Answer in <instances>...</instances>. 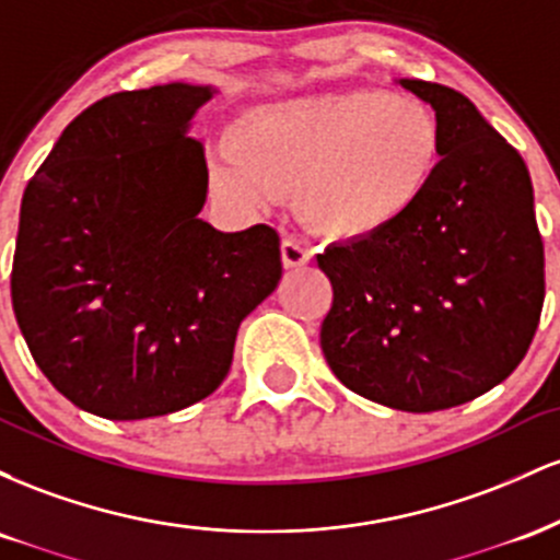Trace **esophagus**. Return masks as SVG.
Here are the masks:
<instances>
[{"mask_svg": "<svg viewBox=\"0 0 560 560\" xmlns=\"http://www.w3.org/2000/svg\"><path fill=\"white\" fill-rule=\"evenodd\" d=\"M281 260H284V268H302L311 260V253L302 247V242L284 240L281 242Z\"/></svg>", "mask_w": 560, "mask_h": 560, "instance_id": "obj_1", "label": "esophagus"}]
</instances>
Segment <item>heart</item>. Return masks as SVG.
I'll return each mask as SVG.
<instances>
[{
    "label": "heart",
    "mask_w": 560,
    "mask_h": 560,
    "mask_svg": "<svg viewBox=\"0 0 560 560\" xmlns=\"http://www.w3.org/2000/svg\"><path fill=\"white\" fill-rule=\"evenodd\" d=\"M442 160V126L427 102L376 89L320 92L249 107L218 147L213 178L253 210L292 191L313 234L361 242L408 218Z\"/></svg>",
    "instance_id": "heart-1"
}]
</instances>
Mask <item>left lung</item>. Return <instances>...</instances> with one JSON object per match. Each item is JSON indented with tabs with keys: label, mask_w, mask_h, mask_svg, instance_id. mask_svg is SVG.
<instances>
[{
	"label": "left lung",
	"mask_w": 560,
	"mask_h": 560,
	"mask_svg": "<svg viewBox=\"0 0 560 560\" xmlns=\"http://www.w3.org/2000/svg\"><path fill=\"white\" fill-rule=\"evenodd\" d=\"M395 83L440 118V168L397 226L318 255L334 287L320 350L365 400L434 413L485 395L522 363L542 311L545 253L522 155L466 94Z\"/></svg>",
	"instance_id": "left-lung-1"
}]
</instances>
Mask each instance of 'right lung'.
I'll return each mask as SVG.
<instances>
[{
    "instance_id": "add662e5",
    "label": "right lung",
    "mask_w": 560,
    "mask_h": 560,
    "mask_svg": "<svg viewBox=\"0 0 560 560\" xmlns=\"http://www.w3.org/2000/svg\"><path fill=\"white\" fill-rule=\"evenodd\" d=\"M202 83L118 92L68 124L25 186L12 307L75 408L141 421L221 387L240 324L279 287L271 226L218 231L191 120Z\"/></svg>"
}]
</instances>
